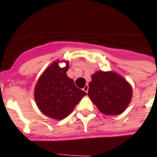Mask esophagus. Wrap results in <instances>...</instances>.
<instances>
[{"label": "esophagus", "instance_id": "34e87169", "mask_svg": "<svg viewBox=\"0 0 157 157\" xmlns=\"http://www.w3.org/2000/svg\"><path fill=\"white\" fill-rule=\"evenodd\" d=\"M83 90H84L85 93H88V90H89V86H88V85H85V87H84V89H83Z\"/></svg>", "mask_w": 157, "mask_h": 157}]
</instances>
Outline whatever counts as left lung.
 <instances>
[{
    "instance_id": "8db88e82",
    "label": "left lung",
    "mask_w": 157,
    "mask_h": 157,
    "mask_svg": "<svg viewBox=\"0 0 157 157\" xmlns=\"http://www.w3.org/2000/svg\"><path fill=\"white\" fill-rule=\"evenodd\" d=\"M89 85L90 98L106 115L123 113L132 99V86L115 72L98 71L92 76Z\"/></svg>"
}]
</instances>
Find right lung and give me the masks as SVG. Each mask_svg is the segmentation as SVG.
<instances>
[{"instance_id":"1","label":"right lung","mask_w":157,"mask_h":157,"mask_svg":"<svg viewBox=\"0 0 157 157\" xmlns=\"http://www.w3.org/2000/svg\"><path fill=\"white\" fill-rule=\"evenodd\" d=\"M68 63L60 67L58 61L51 64L37 82L34 98L39 109L50 118L61 120L74 109L86 93L76 87L67 76Z\"/></svg>"}]
</instances>
